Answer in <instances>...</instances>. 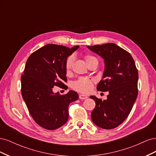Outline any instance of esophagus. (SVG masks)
I'll return each mask as SVG.
<instances>
[{
	"mask_svg": "<svg viewBox=\"0 0 156 156\" xmlns=\"http://www.w3.org/2000/svg\"><path fill=\"white\" fill-rule=\"evenodd\" d=\"M79 98L81 99V100H86V99L88 98V97L86 95H84V94H80Z\"/></svg>",
	"mask_w": 156,
	"mask_h": 156,
	"instance_id": "1",
	"label": "esophagus"
}]
</instances>
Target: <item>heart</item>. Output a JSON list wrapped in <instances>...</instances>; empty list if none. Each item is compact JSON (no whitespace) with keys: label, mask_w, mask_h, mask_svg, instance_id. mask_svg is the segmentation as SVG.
<instances>
[{"label":"heart","mask_w":156,"mask_h":156,"mask_svg":"<svg viewBox=\"0 0 156 156\" xmlns=\"http://www.w3.org/2000/svg\"><path fill=\"white\" fill-rule=\"evenodd\" d=\"M87 65L94 61H96L98 62V59L92 55L86 54L84 56ZM74 62V56L73 55H69L68 56L65 61V68L67 72H69L72 68V66ZM94 80L85 77H79L76 81L72 83V88L77 92L83 94H87L92 90L94 87Z\"/></svg>","instance_id":"1"}]
</instances>
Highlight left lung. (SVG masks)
I'll list each match as a JSON object with an SVG mask.
<instances>
[{"mask_svg": "<svg viewBox=\"0 0 156 156\" xmlns=\"http://www.w3.org/2000/svg\"><path fill=\"white\" fill-rule=\"evenodd\" d=\"M87 48L104 59V73L97 90L109 92L106 100L90 96L96 101L92 122L103 129L115 128L128 116L137 97L138 70L130 53L115 44Z\"/></svg>", "mask_w": 156, "mask_h": 156, "instance_id": "1", "label": "left lung"}]
</instances>
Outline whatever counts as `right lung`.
<instances>
[{"instance_id":"add662e5","label":"right lung","mask_w":156,"mask_h":156,"mask_svg":"<svg viewBox=\"0 0 156 156\" xmlns=\"http://www.w3.org/2000/svg\"><path fill=\"white\" fill-rule=\"evenodd\" d=\"M78 48L48 44L27 60L21 77L22 96L33 120L44 129L54 130L65 124L69 103L78 100L73 90L62 95L53 91L54 87L68 88L65 61Z\"/></svg>"}]
</instances>
